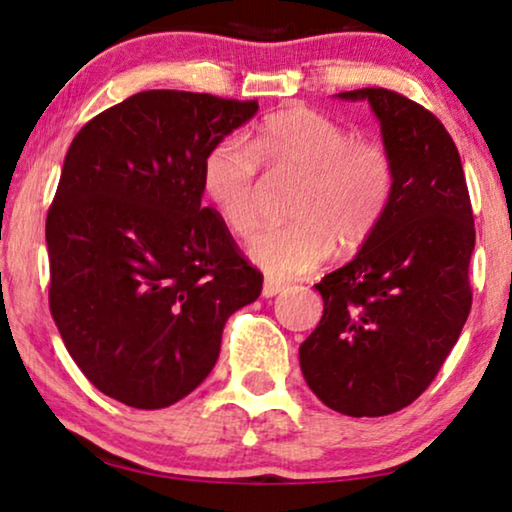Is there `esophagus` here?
<instances>
[{
  "label": "esophagus",
  "instance_id": "esophagus-1",
  "mask_svg": "<svg viewBox=\"0 0 512 512\" xmlns=\"http://www.w3.org/2000/svg\"><path fill=\"white\" fill-rule=\"evenodd\" d=\"M282 291H284L282 282H275V279H265L263 282V298H272Z\"/></svg>",
  "mask_w": 512,
  "mask_h": 512
}]
</instances>
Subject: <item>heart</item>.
<instances>
[{
    "instance_id": "1",
    "label": "heart",
    "mask_w": 512,
    "mask_h": 512,
    "mask_svg": "<svg viewBox=\"0 0 512 512\" xmlns=\"http://www.w3.org/2000/svg\"><path fill=\"white\" fill-rule=\"evenodd\" d=\"M298 174L289 226L268 228L247 254L272 277L310 275L331 258L335 242L361 247L380 226L394 195V158L377 137H356L345 125L307 107L265 116L247 144L216 142L202 158L200 181L223 223L247 237L261 223V174Z\"/></svg>"
}]
</instances>
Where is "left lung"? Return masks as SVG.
<instances>
[{
	"label": "left lung",
	"mask_w": 512,
	"mask_h": 512,
	"mask_svg": "<svg viewBox=\"0 0 512 512\" xmlns=\"http://www.w3.org/2000/svg\"><path fill=\"white\" fill-rule=\"evenodd\" d=\"M338 97L368 100L396 181L354 261L314 284L324 317L300 345V370L331 410L382 417L422 396L457 345L475 223L457 146L429 109L387 88Z\"/></svg>",
	"instance_id": "1"
}]
</instances>
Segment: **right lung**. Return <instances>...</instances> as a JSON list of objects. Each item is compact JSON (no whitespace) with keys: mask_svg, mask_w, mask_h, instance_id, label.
<instances>
[{"mask_svg":"<svg viewBox=\"0 0 512 512\" xmlns=\"http://www.w3.org/2000/svg\"><path fill=\"white\" fill-rule=\"evenodd\" d=\"M258 102L144 90L83 125L46 216L48 305L102 394L160 410L212 373L263 275L202 202V158Z\"/></svg>","mask_w":512,"mask_h":512,"instance_id":"1","label":"right lung"}]
</instances>
